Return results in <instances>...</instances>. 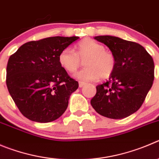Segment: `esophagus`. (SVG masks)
Listing matches in <instances>:
<instances>
[{
    "label": "esophagus",
    "mask_w": 159,
    "mask_h": 159,
    "mask_svg": "<svg viewBox=\"0 0 159 159\" xmlns=\"http://www.w3.org/2000/svg\"><path fill=\"white\" fill-rule=\"evenodd\" d=\"M85 84V83L83 82V81H79V87L80 88H81V87H83Z\"/></svg>",
    "instance_id": "obj_1"
}]
</instances>
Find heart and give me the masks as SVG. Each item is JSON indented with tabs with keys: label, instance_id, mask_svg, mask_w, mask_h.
I'll use <instances>...</instances> for the list:
<instances>
[{
	"label": "heart",
	"instance_id": "b5f03b06",
	"mask_svg": "<svg viewBox=\"0 0 159 159\" xmlns=\"http://www.w3.org/2000/svg\"><path fill=\"white\" fill-rule=\"evenodd\" d=\"M84 60L85 67L75 75L78 79L84 81H94L100 76L108 78L113 74L116 66V59L111 52L105 49L100 43L90 38L80 41L75 46V51L66 48L59 55L60 66L69 73H74Z\"/></svg>",
	"mask_w": 159,
	"mask_h": 159
}]
</instances>
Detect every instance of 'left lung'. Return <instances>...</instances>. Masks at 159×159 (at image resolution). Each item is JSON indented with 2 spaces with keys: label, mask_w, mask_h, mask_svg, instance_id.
Instances as JSON below:
<instances>
[{
  "label": "left lung",
  "mask_w": 159,
  "mask_h": 159,
  "mask_svg": "<svg viewBox=\"0 0 159 159\" xmlns=\"http://www.w3.org/2000/svg\"><path fill=\"white\" fill-rule=\"evenodd\" d=\"M116 59L109 80L96 86L91 105L102 116L121 119L140 109L154 81L153 59L143 46L115 36H96Z\"/></svg>",
  "instance_id": "obj_1"
}]
</instances>
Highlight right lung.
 I'll use <instances>...</instances> for the list:
<instances>
[{"mask_svg":"<svg viewBox=\"0 0 159 159\" xmlns=\"http://www.w3.org/2000/svg\"><path fill=\"white\" fill-rule=\"evenodd\" d=\"M78 37H51L20 46L8 59L6 84L23 115L46 123L61 116L78 82L59 63V55Z\"/></svg>","mask_w":159,"mask_h":159,"instance_id":"obj_1","label":"right lung"}]
</instances>
